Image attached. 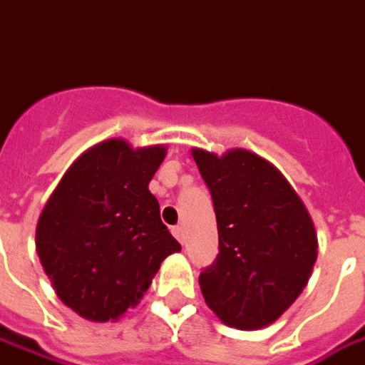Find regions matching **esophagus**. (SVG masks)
I'll return each mask as SVG.
<instances>
[{
	"mask_svg": "<svg viewBox=\"0 0 365 365\" xmlns=\"http://www.w3.org/2000/svg\"><path fill=\"white\" fill-rule=\"evenodd\" d=\"M173 235H175V238H177L180 245L185 242V230H182V226H173Z\"/></svg>",
	"mask_w": 365,
	"mask_h": 365,
	"instance_id": "esophagus-1",
	"label": "esophagus"
}]
</instances>
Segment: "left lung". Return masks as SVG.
Listing matches in <instances>:
<instances>
[{"label":"left lung","instance_id":"8db88e82","mask_svg":"<svg viewBox=\"0 0 365 365\" xmlns=\"http://www.w3.org/2000/svg\"><path fill=\"white\" fill-rule=\"evenodd\" d=\"M190 155L212 195L218 226V256L198 276L205 302L230 328H266L312 276V216L282 173L252 150Z\"/></svg>","mask_w":365,"mask_h":365}]
</instances>
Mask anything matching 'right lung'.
<instances>
[{
    "label": "right lung",
    "instance_id": "1",
    "mask_svg": "<svg viewBox=\"0 0 365 365\" xmlns=\"http://www.w3.org/2000/svg\"><path fill=\"white\" fill-rule=\"evenodd\" d=\"M165 157V145L101 140L75 158L45 202L35 250L59 300L85 320H119L180 250L149 190Z\"/></svg>",
    "mask_w": 365,
    "mask_h": 365
}]
</instances>
